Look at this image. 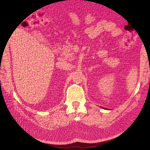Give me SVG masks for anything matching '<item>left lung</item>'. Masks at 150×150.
I'll return each mask as SVG.
<instances>
[{
    "mask_svg": "<svg viewBox=\"0 0 150 150\" xmlns=\"http://www.w3.org/2000/svg\"><path fill=\"white\" fill-rule=\"evenodd\" d=\"M103 108V109H105V108Z\"/></svg>",
    "mask_w": 150,
    "mask_h": 150,
    "instance_id": "8db88e82",
    "label": "left lung"
}]
</instances>
